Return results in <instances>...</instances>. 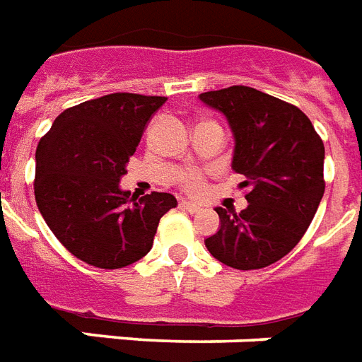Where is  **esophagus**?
<instances>
[{
  "instance_id": "esophagus-1",
  "label": "esophagus",
  "mask_w": 362,
  "mask_h": 362,
  "mask_svg": "<svg viewBox=\"0 0 362 362\" xmlns=\"http://www.w3.org/2000/svg\"><path fill=\"white\" fill-rule=\"evenodd\" d=\"M180 209H184V211H187V212H199L201 211L199 205H193V203H189V201H180Z\"/></svg>"
}]
</instances>
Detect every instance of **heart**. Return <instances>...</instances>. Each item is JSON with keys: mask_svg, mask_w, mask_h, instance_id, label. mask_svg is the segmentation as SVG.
Returning a JSON list of instances; mask_svg holds the SVG:
<instances>
[{"mask_svg": "<svg viewBox=\"0 0 362 362\" xmlns=\"http://www.w3.org/2000/svg\"><path fill=\"white\" fill-rule=\"evenodd\" d=\"M180 187L189 195H199L205 189V173L199 169H187L180 178Z\"/></svg>", "mask_w": 362, "mask_h": 362, "instance_id": "obj_1", "label": "heart"}]
</instances>
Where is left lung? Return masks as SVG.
<instances>
[{
	"instance_id": "1",
	"label": "left lung",
	"mask_w": 362,
	"mask_h": 362,
	"mask_svg": "<svg viewBox=\"0 0 362 362\" xmlns=\"http://www.w3.org/2000/svg\"><path fill=\"white\" fill-rule=\"evenodd\" d=\"M228 117L235 153L231 167L247 176L248 206H218L220 230L205 239L216 260L235 269H262L296 247L325 193V146L294 104L245 85L201 93Z\"/></svg>"
}]
</instances>
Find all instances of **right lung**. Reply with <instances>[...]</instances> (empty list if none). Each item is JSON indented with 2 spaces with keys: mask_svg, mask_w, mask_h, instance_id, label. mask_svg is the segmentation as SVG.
Listing matches in <instances>:
<instances>
[{
  "mask_svg": "<svg viewBox=\"0 0 362 362\" xmlns=\"http://www.w3.org/2000/svg\"><path fill=\"white\" fill-rule=\"evenodd\" d=\"M165 96L114 93L54 119L35 150V203L71 255L100 269L131 266L150 252L175 195L134 197L119 189L125 165Z\"/></svg>",
  "mask_w": 362,
  "mask_h": 362,
  "instance_id": "obj_1",
  "label": "right lung"
}]
</instances>
